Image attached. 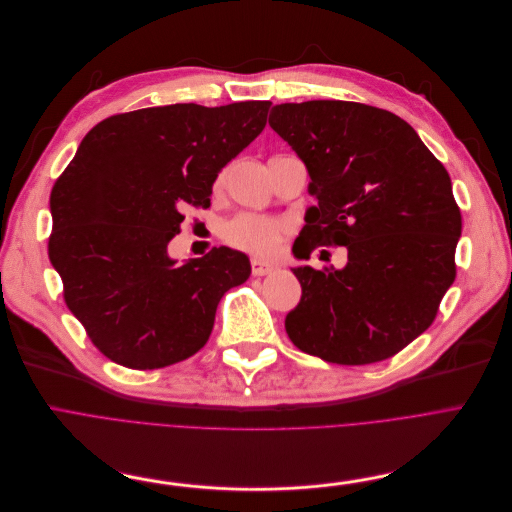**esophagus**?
<instances>
[{
  "label": "esophagus",
  "instance_id": "esophagus-1",
  "mask_svg": "<svg viewBox=\"0 0 512 512\" xmlns=\"http://www.w3.org/2000/svg\"><path fill=\"white\" fill-rule=\"evenodd\" d=\"M273 271H275L273 264L262 262V260H258V258H252V275H254V277H264V275H269V273H273Z\"/></svg>",
  "mask_w": 512,
  "mask_h": 512
}]
</instances>
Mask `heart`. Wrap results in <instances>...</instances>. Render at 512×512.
I'll use <instances>...</instances> for the list:
<instances>
[{
  "label": "heart",
  "mask_w": 512,
  "mask_h": 512,
  "mask_svg": "<svg viewBox=\"0 0 512 512\" xmlns=\"http://www.w3.org/2000/svg\"><path fill=\"white\" fill-rule=\"evenodd\" d=\"M289 225L283 218L260 216V214H239L225 227V239L231 246L248 252L258 258H273L281 241L287 235Z\"/></svg>",
  "instance_id": "b5f03b06"
}]
</instances>
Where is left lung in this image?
<instances>
[{
  "label": "left lung",
  "instance_id": "1",
  "mask_svg": "<svg viewBox=\"0 0 512 512\" xmlns=\"http://www.w3.org/2000/svg\"><path fill=\"white\" fill-rule=\"evenodd\" d=\"M269 125L306 164L316 198L294 256L348 250L339 271L294 269L302 298L285 316L289 339L337 364L398 354L433 323L456 277L462 221L448 170L406 120L375 106L279 104Z\"/></svg>",
  "mask_w": 512,
  "mask_h": 512
}]
</instances>
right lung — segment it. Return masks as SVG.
Here are the masks:
<instances>
[{
  "instance_id": "right-lung-1",
  "label": "right lung",
  "mask_w": 512,
  "mask_h": 512,
  "mask_svg": "<svg viewBox=\"0 0 512 512\" xmlns=\"http://www.w3.org/2000/svg\"><path fill=\"white\" fill-rule=\"evenodd\" d=\"M269 108L173 104L114 114L83 137L58 177L47 252L66 306L116 364L152 371L193 356L225 291L250 277L237 250L212 248L177 264L168 241L187 206H210L221 168L262 133Z\"/></svg>"
}]
</instances>
